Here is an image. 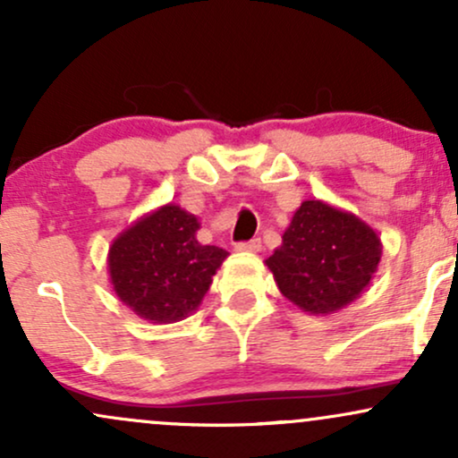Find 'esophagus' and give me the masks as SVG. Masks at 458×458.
<instances>
[{
  "mask_svg": "<svg viewBox=\"0 0 458 458\" xmlns=\"http://www.w3.org/2000/svg\"><path fill=\"white\" fill-rule=\"evenodd\" d=\"M260 239H251V241H239V243H234V250L236 251H260Z\"/></svg>",
  "mask_w": 458,
  "mask_h": 458,
  "instance_id": "34e87169",
  "label": "esophagus"
}]
</instances>
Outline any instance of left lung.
Segmentation results:
<instances>
[{"mask_svg": "<svg viewBox=\"0 0 458 458\" xmlns=\"http://www.w3.org/2000/svg\"><path fill=\"white\" fill-rule=\"evenodd\" d=\"M381 260V241L353 213L306 199L267 259L277 288L303 312L331 314L355 301Z\"/></svg>", "mask_w": 458, "mask_h": 458, "instance_id": "obj_1", "label": "left lung"}]
</instances>
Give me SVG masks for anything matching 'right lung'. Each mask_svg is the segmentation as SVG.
Instances as JSON below:
<instances>
[{"mask_svg":"<svg viewBox=\"0 0 458 458\" xmlns=\"http://www.w3.org/2000/svg\"><path fill=\"white\" fill-rule=\"evenodd\" d=\"M199 224L165 204L124 230L109 247V280L124 306L150 323H176L198 310L228 251L202 245Z\"/></svg>","mask_w":458,"mask_h":458,"instance_id":"1","label":"right lung"}]
</instances>
